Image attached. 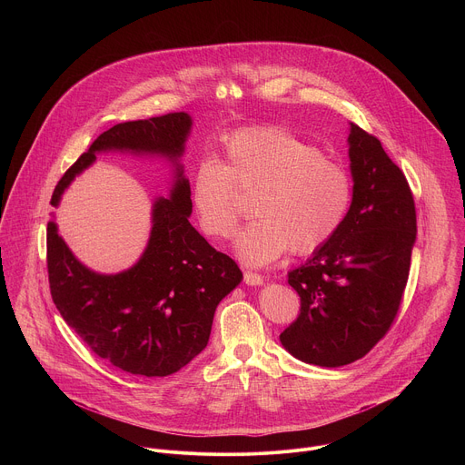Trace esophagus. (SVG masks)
Segmentation results:
<instances>
[{
    "label": "esophagus",
    "instance_id": "34e87169",
    "mask_svg": "<svg viewBox=\"0 0 465 465\" xmlns=\"http://www.w3.org/2000/svg\"><path fill=\"white\" fill-rule=\"evenodd\" d=\"M244 283H246V285H250V287L262 285V276H261V274H255V272L246 271V272H244Z\"/></svg>",
    "mask_w": 465,
    "mask_h": 465
}]
</instances>
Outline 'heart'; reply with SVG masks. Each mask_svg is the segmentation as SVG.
<instances>
[{"instance_id":"1","label":"heart","mask_w":465,"mask_h":465,"mask_svg":"<svg viewBox=\"0 0 465 465\" xmlns=\"http://www.w3.org/2000/svg\"><path fill=\"white\" fill-rule=\"evenodd\" d=\"M237 189L253 194L257 215L235 239L248 264H267L289 248L311 253L333 237L351 206L346 167L278 126L244 128L224 143V163L203 160L191 176L189 198L201 230L213 239L233 235L244 206Z\"/></svg>"}]
</instances>
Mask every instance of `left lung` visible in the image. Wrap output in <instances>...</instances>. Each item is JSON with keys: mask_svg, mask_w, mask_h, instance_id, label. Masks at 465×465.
Returning a JSON list of instances; mask_svg holds the SVG:
<instances>
[{"mask_svg": "<svg viewBox=\"0 0 465 465\" xmlns=\"http://www.w3.org/2000/svg\"><path fill=\"white\" fill-rule=\"evenodd\" d=\"M353 198L341 230L289 272L300 314L280 335L307 364L362 359L400 311L416 242V206L403 171L381 142L350 123Z\"/></svg>", "mask_w": 465, "mask_h": 465, "instance_id": "8db88e82", "label": "left lung"}]
</instances>
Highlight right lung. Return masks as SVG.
I'll return each mask as SVG.
<instances>
[{"mask_svg": "<svg viewBox=\"0 0 465 465\" xmlns=\"http://www.w3.org/2000/svg\"><path fill=\"white\" fill-rule=\"evenodd\" d=\"M191 126L185 112L119 123L64 173L51 196L56 208L99 153L162 156L174 167L169 198L153 204V228L140 261L119 274L84 267L54 221L47 223V274L58 312L97 357L134 375L165 377L189 364L208 346L217 305L242 280L237 262L189 223V180L180 158Z\"/></svg>", "mask_w": 465, "mask_h": 465, "instance_id": "1", "label": "right lung"}]
</instances>
